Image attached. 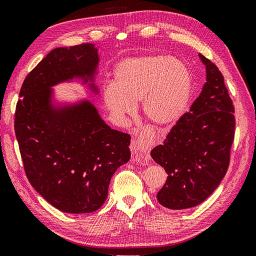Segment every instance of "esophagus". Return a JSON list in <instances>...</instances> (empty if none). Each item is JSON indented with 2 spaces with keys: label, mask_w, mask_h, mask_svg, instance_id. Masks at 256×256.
Masks as SVG:
<instances>
[{
  "label": "esophagus",
  "mask_w": 256,
  "mask_h": 256,
  "mask_svg": "<svg viewBox=\"0 0 256 256\" xmlns=\"http://www.w3.org/2000/svg\"><path fill=\"white\" fill-rule=\"evenodd\" d=\"M151 146H152V136L149 132L141 133L132 142V149L138 154V157L142 162H148Z\"/></svg>",
  "instance_id": "1"
}]
</instances>
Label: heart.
I'll use <instances>...</instances> for the list:
<instances>
[{
    "label": "heart",
    "instance_id": "b5f03b06",
    "mask_svg": "<svg viewBox=\"0 0 256 256\" xmlns=\"http://www.w3.org/2000/svg\"><path fill=\"white\" fill-rule=\"evenodd\" d=\"M192 76L188 66L167 55H144L124 60L114 71V84L104 89V100L116 118H125L142 102L144 115L154 123L170 125L188 106Z\"/></svg>",
    "mask_w": 256,
    "mask_h": 256
}]
</instances>
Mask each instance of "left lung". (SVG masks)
Returning a JSON list of instances; mask_svg holds the SVG:
<instances>
[{
  "label": "left lung",
  "instance_id": "1",
  "mask_svg": "<svg viewBox=\"0 0 256 256\" xmlns=\"http://www.w3.org/2000/svg\"><path fill=\"white\" fill-rule=\"evenodd\" d=\"M206 81L190 112L177 120L151 157L164 168L166 183L157 194L172 210L196 206L209 198L226 175L235 136L234 106L224 76L204 56Z\"/></svg>",
  "mask_w": 256,
  "mask_h": 256
}]
</instances>
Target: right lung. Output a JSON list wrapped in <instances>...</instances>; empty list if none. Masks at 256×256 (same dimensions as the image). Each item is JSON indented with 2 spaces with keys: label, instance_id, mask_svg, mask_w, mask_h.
<instances>
[{
  "label": "right lung",
  "instance_id": "1",
  "mask_svg": "<svg viewBox=\"0 0 256 256\" xmlns=\"http://www.w3.org/2000/svg\"><path fill=\"white\" fill-rule=\"evenodd\" d=\"M99 63L94 44L58 47L26 78L14 132L26 175L45 200L66 214H90L108 196L112 176L126 164L131 136L105 123L92 102L54 100V86L81 80L92 92Z\"/></svg>",
  "mask_w": 256,
  "mask_h": 256
}]
</instances>
